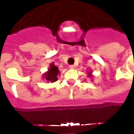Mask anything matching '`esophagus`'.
Instances as JSON below:
<instances>
[{"label":"esophagus","instance_id":"34e87169","mask_svg":"<svg viewBox=\"0 0 134 134\" xmlns=\"http://www.w3.org/2000/svg\"><path fill=\"white\" fill-rule=\"evenodd\" d=\"M70 69H71V70H73V69H75V66H74V65H70Z\"/></svg>","mask_w":134,"mask_h":134}]
</instances>
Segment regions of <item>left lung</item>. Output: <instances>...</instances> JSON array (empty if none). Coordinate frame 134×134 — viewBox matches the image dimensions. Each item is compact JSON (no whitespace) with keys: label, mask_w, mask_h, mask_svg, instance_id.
I'll return each instance as SVG.
<instances>
[{"label":"left lung","mask_w":134,"mask_h":134,"mask_svg":"<svg viewBox=\"0 0 134 134\" xmlns=\"http://www.w3.org/2000/svg\"><path fill=\"white\" fill-rule=\"evenodd\" d=\"M92 72H93V71H90V70H88V72H87V77H92Z\"/></svg>","instance_id":"left-lung-1"}]
</instances>
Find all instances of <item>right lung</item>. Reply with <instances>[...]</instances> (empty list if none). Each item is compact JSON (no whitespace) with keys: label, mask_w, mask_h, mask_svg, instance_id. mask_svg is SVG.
<instances>
[{"label":"right lung","mask_w":134,"mask_h":134,"mask_svg":"<svg viewBox=\"0 0 134 134\" xmlns=\"http://www.w3.org/2000/svg\"><path fill=\"white\" fill-rule=\"evenodd\" d=\"M59 73H60V72L59 71L58 67L55 66L54 64L52 62V64H50L48 71L44 74L43 78L47 82H54L58 80L57 76H58V75H59Z\"/></svg>","instance_id":"obj_1"}]
</instances>
